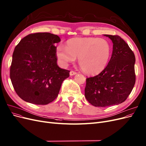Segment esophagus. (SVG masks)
Here are the masks:
<instances>
[{"label":"esophagus","instance_id":"34e87169","mask_svg":"<svg viewBox=\"0 0 146 146\" xmlns=\"http://www.w3.org/2000/svg\"><path fill=\"white\" fill-rule=\"evenodd\" d=\"M76 74H77V72L74 71H71V72H70V73H69L70 75H75Z\"/></svg>","mask_w":146,"mask_h":146}]
</instances>
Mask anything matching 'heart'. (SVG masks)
Wrapping results in <instances>:
<instances>
[{"instance_id":"heart-1","label":"heart","mask_w":146,"mask_h":146,"mask_svg":"<svg viewBox=\"0 0 146 146\" xmlns=\"http://www.w3.org/2000/svg\"><path fill=\"white\" fill-rule=\"evenodd\" d=\"M111 46L104 38L75 37L68 40L66 46L60 44L56 49L59 63L63 66L78 58L79 66L89 75H97L107 66L111 55Z\"/></svg>"}]
</instances>
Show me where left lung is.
<instances>
[{
  "label": "left lung",
  "mask_w": 146,
  "mask_h": 146,
  "mask_svg": "<svg viewBox=\"0 0 146 146\" xmlns=\"http://www.w3.org/2000/svg\"><path fill=\"white\" fill-rule=\"evenodd\" d=\"M113 43L111 58L98 75L86 78L85 97L95 107L117 105L127 98L136 80L133 52L119 36L104 34Z\"/></svg>",
  "instance_id": "8db88e82"
}]
</instances>
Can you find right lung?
I'll return each mask as SVG.
<instances>
[{"label": "right lung", "instance_id": "right-lung-1", "mask_svg": "<svg viewBox=\"0 0 146 146\" xmlns=\"http://www.w3.org/2000/svg\"><path fill=\"white\" fill-rule=\"evenodd\" d=\"M60 42L49 33L30 34L15 47L10 66V78L19 97L34 104L53 102L69 71L57 63L54 44Z\"/></svg>", "mask_w": 146, "mask_h": 146}]
</instances>
